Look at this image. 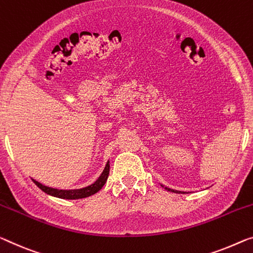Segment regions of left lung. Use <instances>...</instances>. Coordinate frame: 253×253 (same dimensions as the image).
<instances>
[{
	"label": "left lung",
	"mask_w": 253,
	"mask_h": 253,
	"mask_svg": "<svg viewBox=\"0 0 253 253\" xmlns=\"http://www.w3.org/2000/svg\"><path fill=\"white\" fill-rule=\"evenodd\" d=\"M166 190H169V191H173L174 192V190H172V189H169V188H165Z\"/></svg>",
	"instance_id": "8db88e82"
}]
</instances>
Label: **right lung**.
<instances>
[{"mask_svg": "<svg viewBox=\"0 0 253 253\" xmlns=\"http://www.w3.org/2000/svg\"><path fill=\"white\" fill-rule=\"evenodd\" d=\"M108 174H110V164L107 163L103 170V173L100 174V176L98 178H97V181L95 182V183H92L89 186H86V188H84V189H78V190L53 189V188H49V186L42 185L40 183V182H37L35 180H34V183L36 184L41 190H42L45 193L50 194V196L61 198V199H81V198H86V197L91 196V194H94L96 192H98L99 190L103 188L104 184L106 183Z\"/></svg>", "mask_w": 253, "mask_h": 253, "instance_id": "add662e5", "label": "right lung"}]
</instances>
